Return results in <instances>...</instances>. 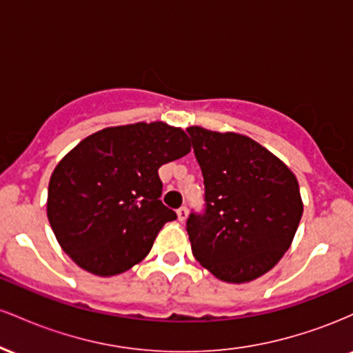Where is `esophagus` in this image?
<instances>
[{
	"mask_svg": "<svg viewBox=\"0 0 353 353\" xmlns=\"http://www.w3.org/2000/svg\"><path fill=\"white\" fill-rule=\"evenodd\" d=\"M188 208H185V205H182V208H179L177 209V219H179V221L182 222V221H185V217H188Z\"/></svg>",
	"mask_w": 353,
	"mask_h": 353,
	"instance_id": "34e87169",
	"label": "esophagus"
}]
</instances>
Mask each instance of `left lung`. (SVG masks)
<instances>
[{
    "mask_svg": "<svg viewBox=\"0 0 353 353\" xmlns=\"http://www.w3.org/2000/svg\"><path fill=\"white\" fill-rule=\"evenodd\" d=\"M204 177V210L185 222L194 257L224 282L254 281L282 259L302 217L299 182L247 136L188 129Z\"/></svg>",
    "mask_w": 353,
    "mask_h": 353,
    "instance_id": "8db88e82",
    "label": "left lung"
}]
</instances>
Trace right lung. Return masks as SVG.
<instances>
[{"label":"right lung","mask_w":353,"mask_h":353,"mask_svg":"<svg viewBox=\"0 0 353 353\" xmlns=\"http://www.w3.org/2000/svg\"><path fill=\"white\" fill-rule=\"evenodd\" d=\"M190 151L189 137L164 123L108 128L83 139L56 165L48 219L59 245L81 269L125 272L149 254L165 222L159 168Z\"/></svg>","instance_id":"right-lung-1"}]
</instances>
